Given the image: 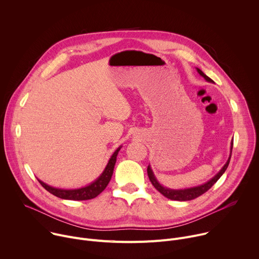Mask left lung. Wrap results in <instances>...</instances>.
Wrapping results in <instances>:
<instances>
[{
	"label": "left lung",
	"mask_w": 259,
	"mask_h": 259,
	"mask_svg": "<svg viewBox=\"0 0 259 259\" xmlns=\"http://www.w3.org/2000/svg\"><path fill=\"white\" fill-rule=\"evenodd\" d=\"M197 71L199 72V75L202 76L207 82H210V83H213V81L207 77L205 73L197 67ZM232 150H233V141L231 143V153H230V157L227 161V163L225 164V166L221 168V170L214 176L212 177L209 181L201 184V186H198V187H193V188H189V189H183V190H172V189H168L166 187H163L162 184L158 181V179L156 178L151 166L149 165L147 166V175H149L150 177V180L151 182L153 183V186L156 188L157 191H159L163 196H165L166 198L170 199V200H174V201H191V200H194L198 197H200L201 195H203L204 193H206L209 189H211V187L213 186V184L221 177V175H223L229 164H230V161H231V157H232Z\"/></svg>",
	"instance_id": "left-lung-1"
}]
</instances>
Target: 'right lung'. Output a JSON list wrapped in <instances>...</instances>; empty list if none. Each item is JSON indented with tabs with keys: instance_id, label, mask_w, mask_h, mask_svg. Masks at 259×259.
<instances>
[{
	"instance_id": "obj_1",
	"label": "right lung",
	"mask_w": 259,
	"mask_h": 259,
	"mask_svg": "<svg viewBox=\"0 0 259 259\" xmlns=\"http://www.w3.org/2000/svg\"><path fill=\"white\" fill-rule=\"evenodd\" d=\"M121 147H122V145L119 146L118 149L115 151V153L113 154V156L110 157L106 167L104 168V170L100 174V176L86 187H83L80 189H73V190H64V189H58V188L48 186L47 183L43 182L42 180H40V179H38V180L46 191H48L50 194H52L60 199L72 200V201H84V200L93 199V198L97 197L107 187L110 178H112L114 168L116 165V161H117V156L121 150Z\"/></svg>"
}]
</instances>
